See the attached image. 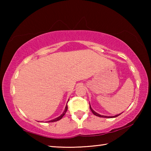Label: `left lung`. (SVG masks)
<instances>
[{"mask_svg":"<svg viewBox=\"0 0 151 151\" xmlns=\"http://www.w3.org/2000/svg\"><path fill=\"white\" fill-rule=\"evenodd\" d=\"M90 109H91V111H92V112H93V113L94 114V115H96V116H99V117H102V118H114V117H116V116H119L120 114H117V115H115V116H104V115H101V114H98L97 113V112H96L95 111H94L93 110V109L91 108V105H90Z\"/></svg>","mask_w":151,"mask_h":151,"instance_id":"8db88e82","label":"left lung"}]
</instances>
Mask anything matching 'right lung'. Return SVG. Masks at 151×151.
Returning <instances> with one entry per match:
<instances>
[{"label":"right lung","mask_w":151,"mask_h":151,"mask_svg":"<svg viewBox=\"0 0 151 151\" xmlns=\"http://www.w3.org/2000/svg\"><path fill=\"white\" fill-rule=\"evenodd\" d=\"M67 109H68V106H67V105H66V107H65V111H64L63 113L62 114H61L60 116H59L58 117H57V118H56V119H55L51 120V121H48V122H55V121H59V120H60L61 119H62L63 117V116L65 115V113L66 112V111H67Z\"/></svg>","instance_id":"1"}]
</instances>
